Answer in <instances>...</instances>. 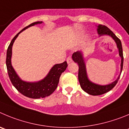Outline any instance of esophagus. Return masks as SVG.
I'll return each instance as SVG.
<instances>
[{
  "label": "esophagus",
  "mask_w": 129,
  "mask_h": 129,
  "mask_svg": "<svg viewBox=\"0 0 129 129\" xmlns=\"http://www.w3.org/2000/svg\"><path fill=\"white\" fill-rule=\"evenodd\" d=\"M72 62H73V59H72V58L71 57V56H69V57L67 58V63H71Z\"/></svg>",
  "instance_id": "esophagus-1"
}]
</instances>
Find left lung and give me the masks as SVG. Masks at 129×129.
<instances>
[{
	"mask_svg": "<svg viewBox=\"0 0 129 129\" xmlns=\"http://www.w3.org/2000/svg\"><path fill=\"white\" fill-rule=\"evenodd\" d=\"M97 33L100 36H109L111 37L113 40L116 43L117 48L118 49L119 55L121 57V64H120V74L118 76L117 79L115 81L106 85H101L98 84H95L92 82L88 79L86 73V65H85V60H84L83 54L82 51H76L73 54L72 58L73 61L76 63H78L79 66V71H78V80L80 83L81 88L88 93V94L92 95H100L104 94L110 91L112 88L115 87V85L118 83L120 74L123 69V55L122 46H121V41L115 36V34L112 32L109 28L104 25H99L97 26Z\"/></svg>",
	"mask_w": 129,
	"mask_h": 129,
	"instance_id": "8db88e82",
	"label": "left lung"
}]
</instances>
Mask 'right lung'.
Returning a JSON list of instances; mask_svg holds the SVG:
<instances>
[{
    "label": "right lung",
    "mask_w": 129,
    "mask_h": 129,
    "mask_svg": "<svg viewBox=\"0 0 129 129\" xmlns=\"http://www.w3.org/2000/svg\"><path fill=\"white\" fill-rule=\"evenodd\" d=\"M42 23L43 21H36L32 23L21 30L12 39L7 50L6 66L8 75L12 84L21 94L32 99L44 98L50 95L57 87L60 77L62 73L66 71L67 67V63L66 61L62 63L54 65L45 78L41 81L36 82H27L23 81L18 76L14 71L11 64L12 48L14 41L17 38L18 35L25 29L28 28L30 26L41 24Z\"/></svg>",
    "instance_id": "1"
}]
</instances>
